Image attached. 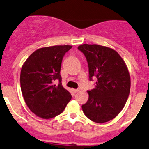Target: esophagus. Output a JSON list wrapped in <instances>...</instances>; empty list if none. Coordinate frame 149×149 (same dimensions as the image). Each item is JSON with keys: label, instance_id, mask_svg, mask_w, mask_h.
Listing matches in <instances>:
<instances>
[{"label": "esophagus", "instance_id": "obj_1", "mask_svg": "<svg viewBox=\"0 0 149 149\" xmlns=\"http://www.w3.org/2000/svg\"><path fill=\"white\" fill-rule=\"evenodd\" d=\"M73 92H74V93H78V92H79L80 90L79 89H73Z\"/></svg>", "mask_w": 149, "mask_h": 149}]
</instances>
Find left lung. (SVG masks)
<instances>
[{
    "label": "left lung",
    "mask_w": 149,
    "mask_h": 149,
    "mask_svg": "<svg viewBox=\"0 0 149 149\" xmlns=\"http://www.w3.org/2000/svg\"><path fill=\"white\" fill-rule=\"evenodd\" d=\"M78 49L86 57L90 80L97 78L95 88L88 91L89 97L82 105L83 112L93 122H109L118 115L128 99L131 87L128 68L112 48L84 44Z\"/></svg>",
    "instance_id": "left-lung-1"
}]
</instances>
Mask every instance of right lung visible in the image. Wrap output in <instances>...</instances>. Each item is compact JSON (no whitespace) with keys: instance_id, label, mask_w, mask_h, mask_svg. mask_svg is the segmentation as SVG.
Here are the masks:
<instances>
[{"instance_id":"right-lung-1","label":"right lung","mask_w":149,"mask_h":149,"mask_svg":"<svg viewBox=\"0 0 149 149\" xmlns=\"http://www.w3.org/2000/svg\"><path fill=\"white\" fill-rule=\"evenodd\" d=\"M70 45H56L38 49L27 58L20 72V87L29 109L42 119H51L64 110L71 99L62 86L61 61ZM60 81L58 86L53 83Z\"/></svg>"}]
</instances>
